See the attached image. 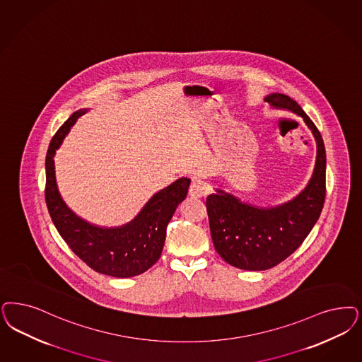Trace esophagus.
<instances>
[{
	"label": "esophagus",
	"instance_id": "esophagus-1",
	"mask_svg": "<svg viewBox=\"0 0 362 362\" xmlns=\"http://www.w3.org/2000/svg\"><path fill=\"white\" fill-rule=\"evenodd\" d=\"M188 194H189V197H192V198H203V197L207 195V187H206L202 182H199V180H195V182L191 183Z\"/></svg>",
	"mask_w": 362,
	"mask_h": 362
}]
</instances>
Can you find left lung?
<instances>
[{
	"instance_id": "left-lung-1",
	"label": "left lung",
	"mask_w": 362,
	"mask_h": 362,
	"mask_svg": "<svg viewBox=\"0 0 362 362\" xmlns=\"http://www.w3.org/2000/svg\"><path fill=\"white\" fill-rule=\"evenodd\" d=\"M264 101L274 110L294 113L310 129L317 144L312 177L294 198L275 206H257L216 188L207 197L212 242L226 262L242 270L262 272L285 261L317 223L325 202L326 152L324 140L309 116L284 93Z\"/></svg>"
}]
</instances>
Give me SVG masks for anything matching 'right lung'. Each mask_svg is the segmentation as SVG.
<instances>
[{"instance_id":"right-lung-1","label":"right lung","mask_w":362,"mask_h":362,"mask_svg":"<svg viewBox=\"0 0 362 362\" xmlns=\"http://www.w3.org/2000/svg\"><path fill=\"white\" fill-rule=\"evenodd\" d=\"M89 108L72 113L50 141L45 159V200L57 231L76 255L100 274L129 278L147 272L162 255L167 225L186 199L191 179L179 177L153 194L124 225L105 227L88 222L68 207L57 187L54 155L77 119Z\"/></svg>"}]
</instances>
